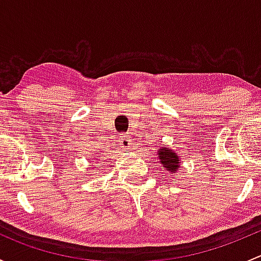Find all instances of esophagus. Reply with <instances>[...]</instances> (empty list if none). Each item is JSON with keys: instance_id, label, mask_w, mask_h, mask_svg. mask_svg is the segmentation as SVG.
Wrapping results in <instances>:
<instances>
[{"instance_id": "34e87169", "label": "esophagus", "mask_w": 261, "mask_h": 261, "mask_svg": "<svg viewBox=\"0 0 261 261\" xmlns=\"http://www.w3.org/2000/svg\"><path fill=\"white\" fill-rule=\"evenodd\" d=\"M121 145H122V147H125V149H131V146L134 145L133 139L123 136V138L121 139Z\"/></svg>"}]
</instances>
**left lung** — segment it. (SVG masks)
Here are the masks:
<instances>
[{
    "instance_id": "left-lung-1",
    "label": "left lung",
    "mask_w": 261,
    "mask_h": 261,
    "mask_svg": "<svg viewBox=\"0 0 261 261\" xmlns=\"http://www.w3.org/2000/svg\"><path fill=\"white\" fill-rule=\"evenodd\" d=\"M158 160L162 164L163 169L169 172L170 174H173V173L175 174L179 170L181 164L180 155L175 150L164 145L160 146V149L158 150Z\"/></svg>"
}]
</instances>
